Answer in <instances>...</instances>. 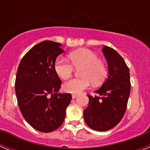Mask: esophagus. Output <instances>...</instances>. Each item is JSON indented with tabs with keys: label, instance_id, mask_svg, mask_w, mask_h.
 <instances>
[{
	"label": "esophagus",
	"instance_id": "esophagus-1",
	"mask_svg": "<svg viewBox=\"0 0 150 150\" xmlns=\"http://www.w3.org/2000/svg\"><path fill=\"white\" fill-rule=\"evenodd\" d=\"M77 97V95H72V98L75 99Z\"/></svg>",
	"mask_w": 150,
	"mask_h": 150
}]
</instances>
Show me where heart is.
Returning <instances> with one entry per match:
<instances>
[{"instance_id":"1","label":"heart","mask_w":150,"mask_h":150,"mask_svg":"<svg viewBox=\"0 0 150 150\" xmlns=\"http://www.w3.org/2000/svg\"><path fill=\"white\" fill-rule=\"evenodd\" d=\"M71 63L58 58L54 63V70L61 79H67L72 75L75 68H79L81 77L74 78L63 85V89L68 93L79 94L89 87L91 82L97 85L107 76V68L98 55L87 49H79L68 54Z\"/></svg>"}]
</instances>
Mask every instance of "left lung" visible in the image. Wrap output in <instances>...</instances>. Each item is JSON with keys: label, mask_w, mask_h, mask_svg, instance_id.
<instances>
[{"label": "left lung", "mask_w": 150, "mask_h": 150, "mask_svg": "<svg viewBox=\"0 0 150 150\" xmlns=\"http://www.w3.org/2000/svg\"><path fill=\"white\" fill-rule=\"evenodd\" d=\"M103 53L108 64V77L98 95H87L88 106L83 111L86 123L91 129L105 132L115 127L124 116L131 91L130 73L122 57L104 46Z\"/></svg>", "instance_id": "obj_1"}]
</instances>
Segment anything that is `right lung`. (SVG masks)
<instances>
[{"label": "right lung", "instance_id": "1", "mask_svg": "<svg viewBox=\"0 0 150 150\" xmlns=\"http://www.w3.org/2000/svg\"><path fill=\"white\" fill-rule=\"evenodd\" d=\"M62 44L45 40L33 46L21 60L15 82L22 116L39 132L49 133L62 125L72 96L58 93L62 80L54 70Z\"/></svg>", "mask_w": 150, "mask_h": 150}]
</instances>
